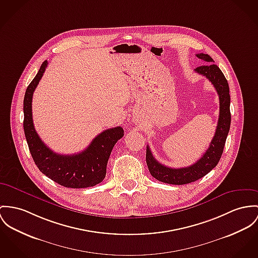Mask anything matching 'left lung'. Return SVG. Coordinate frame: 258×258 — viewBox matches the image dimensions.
Returning <instances> with one entry per match:
<instances>
[{
	"label": "left lung",
	"mask_w": 258,
	"mask_h": 258,
	"mask_svg": "<svg viewBox=\"0 0 258 258\" xmlns=\"http://www.w3.org/2000/svg\"><path fill=\"white\" fill-rule=\"evenodd\" d=\"M199 59L204 60L205 63L197 68L196 73L205 77L215 87L219 95L220 112H219L218 124L215 135L211 140L208 149L204 152L201 158L195 164L184 168H170L160 164L154 158L149 146L146 147V163L148 170L153 178L159 181L171 184H185L196 181L207 175L218 164L227 136L231 125V112H230V89L229 84L218 66L213 63V59L207 54H197Z\"/></svg>",
	"instance_id": "8db88e82"
}]
</instances>
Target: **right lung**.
<instances>
[{
    "label": "right lung",
    "mask_w": 258,
    "mask_h": 258,
    "mask_svg": "<svg viewBox=\"0 0 258 258\" xmlns=\"http://www.w3.org/2000/svg\"><path fill=\"white\" fill-rule=\"evenodd\" d=\"M48 66L44 60L35 78L27 86L23 100V128L29 151L40 171L64 187L85 188L100 183L106 176L107 163L114 145L123 137L120 126L106 130L78 154L55 153L41 140L32 119V97Z\"/></svg>",
    "instance_id": "1"
}]
</instances>
